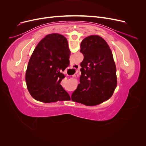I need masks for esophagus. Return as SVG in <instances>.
I'll return each instance as SVG.
<instances>
[{"mask_svg": "<svg viewBox=\"0 0 146 146\" xmlns=\"http://www.w3.org/2000/svg\"><path fill=\"white\" fill-rule=\"evenodd\" d=\"M71 69H73V70H74L75 71H76V73L77 72V71H78V69H79V66H78V64H74V65L72 66V67ZM75 74L73 75L72 77H75Z\"/></svg>", "mask_w": 146, "mask_h": 146, "instance_id": "esophagus-1", "label": "esophagus"}]
</instances>
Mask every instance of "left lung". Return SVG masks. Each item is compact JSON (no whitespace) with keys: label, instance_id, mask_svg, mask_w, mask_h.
Masks as SVG:
<instances>
[{"label":"left lung","instance_id":"1","mask_svg":"<svg viewBox=\"0 0 146 146\" xmlns=\"http://www.w3.org/2000/svg\"><path fill=\"white\" fill-rule=\"evenodd\" d=\"M84 58L80 63L81 76L72 100L95 106L108 100L117 86L116 67L112 52L104 39L91 35L82 41Z\"/></svg>","mask_w":146,"mask_h":146}]
</instances>
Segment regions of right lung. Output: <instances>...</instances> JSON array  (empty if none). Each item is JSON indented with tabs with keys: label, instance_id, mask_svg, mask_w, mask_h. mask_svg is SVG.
<instances>
[{
	"label": "right lung",
	"instance_id": "add662e5",
	"mask_svg": "<svg viewBox=\"0 0 146 146\" xmlns=\"http://www.w3.org/2000/svg\"><path fill=\"white\" fill-rule=\"evenodd\" d=\"M70 52L63 35H47L34 49L29 61L25 82L29 92L36 100L44 103L70 100L60 85L62 73L69 65Z\"/></svg>",
	"mask_w": 146,
	"mask_h": 146
}]
</instances>
